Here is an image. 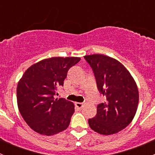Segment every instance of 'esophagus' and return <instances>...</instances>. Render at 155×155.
Returning a JSON list of instances; mask_svg holds the SVG:
<instances>
[{
    "mask_svg": "<svg viewBox=\"0 0 155 155\" xmlns=\"http://www.w3.org/2000/svg\"><path fill=\"white\" fill-rule=\"evenodd\" d=\"M75 106H76V107L78 108L79 109H81L84 107V104H82V103H76V104H75Z\"/></svg>",
    "mask_w": 155,
    "mask_h": 155,
    "instance_id": "1",
    "label": "esophagus"
}]
</instances>
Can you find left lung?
<instances>
[{"label":"left lung","instance_id":"obj_1","mask_svg":"<svg viewBox=\"0 0 155 155\" xmlns=\"http://www.w3.org/2000/svg\"><path fill=\"white\" fill-rule=\"evenodd\" d=\"M93 70L99 91L107 101L97 108V115L88 119L90 127L102 135L117 134L129 125L137 112L139 91L125 67L105 54L84 56Z\"/></svg>","mask_w":155,"mask_h":155}]
</instances>
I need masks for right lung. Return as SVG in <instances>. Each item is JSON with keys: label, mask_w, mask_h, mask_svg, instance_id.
<instances>
[{"label": "right lung", "mask_w": 155, "mask_h": 155, "mask_svg": "<svg viewBox=\"0 0 155 155\" xmlns=\"http://www.w3.org/2000/svg\"><path fill=\"white\" fill-rule=\"evenodd\" d=\"M78 57H53L43 59L27 69L16 88L18 108L23 119L33 130L52 136L68 127L74 104L64 98H54L57 88Z\"/></svg>", "instance_id": "1"}]
</instances>
